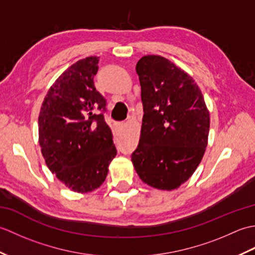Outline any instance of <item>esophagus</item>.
<instances>
[{"instance_id":"obj_1","label":"esophagus","mask_w":255,"mask_h":255,"mask_svg":"<svg viewBox=\"0 0 255 255\" xmlns=\"http://www.w3.org/2000/svg\"><path fill=\"white\" fill-rule=\"evenodd\" d=\"M125 125H126V124H125Z\"/></svg>"}]
</instances>
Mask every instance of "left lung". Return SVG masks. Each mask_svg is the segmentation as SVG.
<instances>
[{"instance_id":"left-lung-1","label":"left lung","mask_w":255,"mask_h":255,"mask_svg":"<svg viewBox=\"0 0 255 255\" xmlns=\"http://www.w3.org/2000/svg\"><path fill=\"white\" fill-rule=\"evenodd\" d=\"M143 117L131 155L143 183L173 191L193 175L208 144L209 111L194 79L164 57L137 62Z\"/></svg>"}]
</instances>
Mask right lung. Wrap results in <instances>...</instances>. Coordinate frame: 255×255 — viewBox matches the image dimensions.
I'll return each mask as SVG.
<instances>
[{"instance_id": "1", "label": "right lung", "mask_w": 255, "mask_h": 255, "mask_svg": "<svg viewBox=\"0 0 255 255\" xmlns=\"http://www.w3.org/2000/svg\"><path fill=\"white\" fill-rule=\"evenodd\" d=\"M99 57L73 63L59 77L42 102L38 117V141L46 164L75 193L99 188L117 150L103 114L105 100L96 91Z\"/></svg>"}]
</instances>
